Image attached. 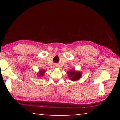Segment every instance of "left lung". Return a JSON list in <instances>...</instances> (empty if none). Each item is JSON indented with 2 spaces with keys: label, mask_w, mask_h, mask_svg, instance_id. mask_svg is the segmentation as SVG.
Masks as SVG:
<instances>
[{
  "label": "left lung",
  "mask_w": 120,
  "mask_h": 120,
  "mask_svg": "<svg viewBox=\"0 0 120 120\" xmlns=\"http://www.w3.org/2000/svg\"><path fill=\"white\" fill-rule=\"evenodd\" d=\"M68 76L69 77L70 80L72 81H76L79 79L82 76V73L78 71L71 70L67 72Z\"/></svg>",
  "instance_id": "obj_1"
}]
</instances>
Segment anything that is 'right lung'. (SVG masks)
I'll return each instance as SVG.
<instances>
[{"instance_id":"1","label":"right lung","mask_w":120,"mask_h":120,"mask_svg":"<svg viewBox=\"0 0 120 120\" xmlns=\"http://www.w3.org/2000/svg\"><path fill=\"white\" fill-rule=\"evenodd\" d=\"M44 72H45V70H44L40 71L39 74H38V76H39V77H40V76H41V77L43 76L44 74Z\"/></svg>"}]
</instances>
